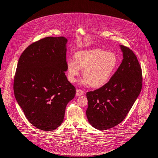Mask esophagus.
<instances>
[{"label":"esophagus","mask_w":158,"mask_h":158,"mask_svg":"<svg viewBox=\"0 0 158 158\" xmlns=\"http://www.w3.org/2000/svg\"><path fill=\"white\" fill-rule=\"evenodd\" d=\"M83 94V91L81 89H76V95L77 97H80L81 95H82Z\"/></svg>","instance_id":"1"}]
</instances>
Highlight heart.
Listing matches in <instances>:
<instances>
[{
  "mask_svg": "<svg viewBox=\"0 0 158 158\" xmlns=\"http://www.w3.org/2000/svg\"><path fill=\"white\" fill-rule=\"evenodd\" d=\"M118 66V59L113 52L95 48L79 51L74 55V60L66 61L68 79L75 82L80 69L84 76L80 83L85 86L90 85L99 88L108 82Z\"/></svg>",
  "mask_w": 158,
  "mask_h": 158,
  "instance_id": "b5f03b06",
  "label": "heart"
}]
</instances>
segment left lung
<instances>
[{"mask_svg": "<svg viewBox=\"0 0 158 158\" xmlns=\"http://www.w3.org/2000/svg\"><path fill=\"white\" fill-rule=\"evenodd\" d=\"M123 59L108 82L86 93L89 124L99 130L116 126L123 120L139 97L142 86V69L135 54L120 45Z\"/></svg>", "mask_w": 158, "mask_h": 158, "instance_id": "8db88e82", "label": "left lung"}]
</instances>
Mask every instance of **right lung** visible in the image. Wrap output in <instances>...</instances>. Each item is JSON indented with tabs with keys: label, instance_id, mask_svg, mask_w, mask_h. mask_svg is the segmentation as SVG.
<instances>
[{
	"label": "right lung",
	"instance_id": "right-lung-1",
	"mask_svg": "<svg viewBox=\"0 0 158 158\" xmlns=\"http://www.w3.org/2000/svg\"><path fill=\"white\" fill-rule=\"evenodd\" d=\"M68 41L64 37L44 38L29 45L18 60L15 98L31 124L44 131L60 126L66 105L75 95L65 75Z\"/></svg>",
	"mask_w": 158,
	"mask_h": 158
}]
</instances>
